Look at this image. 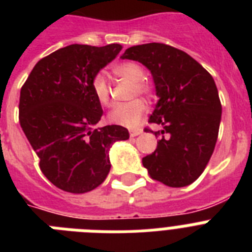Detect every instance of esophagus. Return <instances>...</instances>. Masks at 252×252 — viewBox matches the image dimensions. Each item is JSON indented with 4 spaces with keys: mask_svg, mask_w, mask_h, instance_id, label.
Instances as JSON below:
<instances>
[{
    "mask_svg": "<svg viewBox=\"0 0 252 252\" xmlns=\"http://www.w3.org/2000/svg\"><path fill=\"white\" fill-rule=\"evenodd\" d=\"M142 133V129H133L130 130V137H136V136H140Z\"/></svg>",
    "mask_w": 252,
    "mask_h": 252,
    "instance_id": "34e87169",
    "label": "esophagus"
}]
</instances>
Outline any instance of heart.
<instances>
[{
	"label": "heart",
	"mask_w": 252,
	"mask_h": 252,
	"mask_svg": "<svg viewBox=\"0 0 252 252\" xmlns=\"http://www.w3.org/2000/svg\"><path fill=\"white\" fill-rule=\"evenodd\" d=\"M114 74L119 77H126L128 80L133 81V95H149L152 89L148 85L145 78V72L144 69L136 63L132 61H126V63H119V64L112 66ZM91 93L96 99V102L102 106L107 107L111 104V90L110 85L107 82V78L103 73H96L90 82ZM146 106L145 103L140 99H134L132 102L123 103L119 104L108 114V120L114 123L116 126H126V128H134L142 122L145 118Z\"/></svg>",
	"instance_id": "1"
}]
</instances>
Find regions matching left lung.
<instances>
[{
  "label": "left lung",
  "instance_id": "1",
  "mask_svg": "<svg viewBox=\"0 0 252 252\" xmlns=\"http://www.w3.org/2000/svg\"><path fill=\"white\" fill-rule=\"evenodd\" d=\"M122 59L149 69L158 96L149 123L162 126L156 136H165L154 153L142 158V165L154 180L168 187L193 183L219 137L222 107L213 77L189 55L162 43L130 47Z\"/></svg>",
  "mask_w": 252,
  "mask_h": 252
}]
</instances>
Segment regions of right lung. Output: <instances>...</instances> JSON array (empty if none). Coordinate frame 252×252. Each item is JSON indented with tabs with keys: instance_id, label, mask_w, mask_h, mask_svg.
Here are the masks:
<instances>
[{
	"instance_id": "right-lung-1",
	"label": "right lung",
	"mask_w": 252,
	"mask_h": 252,
	"mask_svg": "<svg viewBox=\"0 0 252 252\" xmlns=\"http://www.w3.org/2000/svg\"><path fill=\"white\" fill-rule=\"evenodd\" d=\"M120 51V44L68 45L37 61L22 86V129L41 172L63 191L85 193L102 184L111 145L129 138L122 126H95L103 110L90 89L91 78Z\"/></svg>"
}]
</instances>
